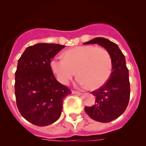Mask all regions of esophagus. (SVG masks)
I'll list each match as a JSON object with an SVG mask.
<instances>
[{
  "instance_id": "esophagus-1",
  "label": "esophagus",
  "mask_w": 146,
  "mask_h": 146,
  "mask_svg": "<svg viewBox=\"0 0 146 146\" xmlns=\"http://www.w3.org/2000/svg\"><path fill=\"white\" fill-rule=\"evenodd\" d=\"M72 93L76 94V95H82V92H79V91H76V90H72Z\"/></svg>"
}]
</instances>
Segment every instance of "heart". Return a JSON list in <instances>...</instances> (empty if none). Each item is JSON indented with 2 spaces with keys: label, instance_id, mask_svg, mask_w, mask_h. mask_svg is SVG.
Instances as JSON below:
<instances>
[{
  "label": "heart",
  "instance_id": "obj_1",
  "mask_svg": "<svg viewBox=\"0 0 146 146\" xmlns=\"http://www.w3.org/2000/svg\"><path fill=\"white\" fill-rule=\"evenodd\" d=\"M51 70L63 85L69 83L76 72L77 82L90 89L100 88L107 82L112 71V59L103 47L78 46L63 53V58H53Z\"/></svg>",
  "mask_w": 146,
  "mask_h": 146
}]
</instances>
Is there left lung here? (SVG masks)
Instances as JSON below:
<instances>
[{"label": "left lung", "instance_id": "1", "mask_svg": "<svg viewBox=\"0 0 146 146\" xmlns=\"http://www.w3.org/2000/svg\"><path fill=\"white\" fill-rule=\"evenodd\" d=\"M83 44L102 46L110 52L112 59V72L109 80L91 92L96 97L95 104L85 107V112L91 119L107 123L120 117L129 104L130 82L125 56L117 44L105 38L96 37Z\"/></svg>", "mask_w": 146, "mask_h": 146}]
</instances>
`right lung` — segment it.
<instances>
[{"mask_svg":"<svg viewBox=\"0 0 146 146\" xmlns=\"http://www.w3.org/2000/svg\"><path fill=\"white\" fill-rule=\"evenodd\" d=\"M65 47L39 43L27 47L19 58L15 72V95L19 111L38 126L59 119L64 99L70 89L58 82L50 67L51 59Z\"/></svg>","mask_w":146,"mask_h":146,"instance_id":"add662e5","label":"right lung"}]
</instances>
